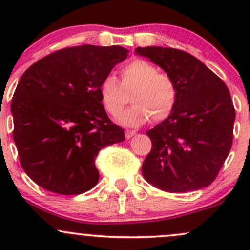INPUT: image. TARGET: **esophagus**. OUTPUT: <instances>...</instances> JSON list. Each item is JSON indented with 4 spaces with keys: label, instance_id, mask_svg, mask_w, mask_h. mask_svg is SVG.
Masks as SVG:
<instances>
[{
    "label": "esophagus",
    "instance_id": "34e87169",
    "mask_svg": "<svg viewBox=\"0 0 250 250\" xmlns=\"http://www.w3.org/2000/svg\"><path fill=\"white\" fill-rule=\"evenodd\" d=\"M125 137H127V139H130V137H133L134 135H136V131H135V130H125Z\"/></svg>",
    "mask_w": 250,
    "mask_h": 250
}]
</instances>
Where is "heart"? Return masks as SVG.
Masks as SVG:
<instances>
[{"mask_svg":"<svg viewBox=\"0 0 250 250\" xmlns=\"http://www.w3.org/2000/svg\"><path fill=\"white\" fill-rule=\"evenodd\" d=\"M131 91L134 104L119 116L125 125H140L150 117L155 122L163 121L173 113L179 96L174 77L159 73L156 65L142 59L133 60L122 68L121 83L114 75L103 79L100 95L107 113L119 115Z\"/></svg>","mask_w":250,"mask_h":250,"instance_id":"b5f03b06","label":"heart"}]
</instances>
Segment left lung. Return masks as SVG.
<instances>
[{
  "mask_svg": "<svg viewBox=\"0 0 250 250\" xmlns=\"http://www.w3.org/2000/svg\"><path fill=\"white\" fill-rule=\"evenodd\" d=\"M174 77L179 96L173 113L147 131L151 150L143 177L168 193L208 187L233 145L235 108L226 83L200 60L174 48H136Z\"/></svg>",
  "mask_w": 250,
  "mask_h": 250,
  "instance_id": "obj_1",
  "label": "left lung"
}]
</instances>
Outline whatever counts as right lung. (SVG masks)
<instances>
[{"mask_svg": "<svg viewBox=\"0 0 250 250\" xmlns=\"http://www.w3.org/2000/svg\"><path fill=\"white\" fill-rule=\"evenodd\" d=\"M129 51L120 45L60 49L30 65L13 100V139L25 174L45 190L79 195L99 181L95 160L125 141L110 121L100 85Z\"/></svg>", "mask_w": 250, "mask_h": 250, "instance_id": "add662e5", "label": "right lung"}]
</instances>
